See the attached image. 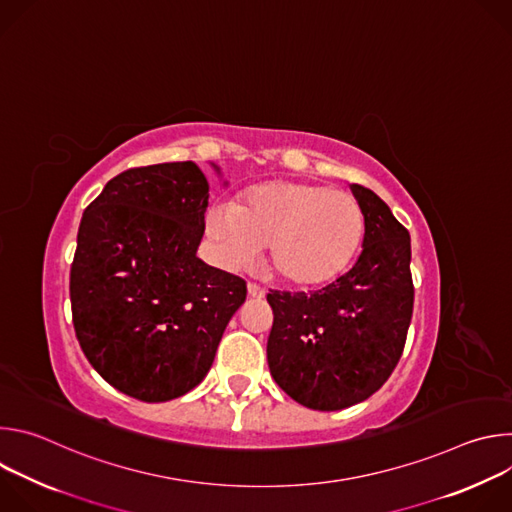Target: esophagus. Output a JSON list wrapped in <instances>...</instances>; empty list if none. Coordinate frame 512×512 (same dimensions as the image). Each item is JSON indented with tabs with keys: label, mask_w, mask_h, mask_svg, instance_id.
<instances>
[{
	"label": "esophagus",
	"mask_w": 512,
	"mask_h": 512,
	"mask_svg": "<svg viewBox=\"0 0 512 512\" xmlns=\"http://www.w3.org/2000/svg\"><path fill=\"white\" fill-rule=\"evenodd\" d=\"M247 291H249V296L255 298V300H263L265 294H267V291H265L261 285H257L255 281H249V283H247Z\"/></svg>",
	"instance_id": "1"
}]
</instances>
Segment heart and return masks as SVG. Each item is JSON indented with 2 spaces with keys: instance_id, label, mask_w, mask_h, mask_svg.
<instances>
[{
  "instance_id": "1",
  "label": "heart",
  "mask_w": 512,
  "mask_h": 512,
  "mask_svg": "<svg viewBox=\"0 0 512 512\" xmlns=\"http://www.w3.org/2000/svg\"><path fill=\"white\" fill-rule=\"evenodd\" d=\"M367 218L346 192L310 182H269L237 206L214 204L206 233L233 267L251 265L269 247L267 265L285 285L318 289L348 271L360 253Z\"/></svg>"
}]
</instances>
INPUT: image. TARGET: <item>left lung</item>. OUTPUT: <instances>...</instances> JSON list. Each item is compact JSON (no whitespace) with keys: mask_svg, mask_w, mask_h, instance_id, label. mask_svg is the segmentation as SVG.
Segmentation results:
<instances>
[{"mask_svg":"<svg viewBox=\"0 0 512 512\" xmlns=\"http://www.w3.org/2000/svg\"><path fill=\"white\" fill-rule=\"evenodd\" d=\"M352 192L367 218L354 267L310 294H267L271 377L291 399L318 411L350 407L383 387L413 314L409 231L373 190L352 184Z\"/></svg>","mask_w":512,"mask_h":512,"instance_id":"obj_1","label":"left lung"}]
</instances>
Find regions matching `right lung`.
Returning a JSON list of instances; mask_svg holds the SVG:
<instances>
[{"label":"right lung","instance_id":"1","mask_svg":"<svg viewBox=\"0 0 512 512\" xmlns=\"http://www.w3.org/2000/svg\"><path fill=\"white\" fill-rule=\"evenodd\" d=\"M208 182L192 162L129 168L85 208L70 265L77 340L117 391L162 403L212 367L247 281L196 257Z\"/></svg>","mask_w":512,"mask_h":512}]
</instances>
